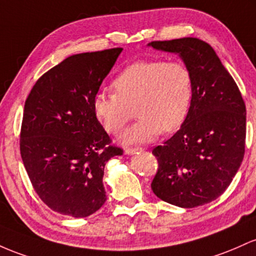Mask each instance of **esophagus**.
<instances>
[{
    "instance_id": "1",
    "label": "esophagus",
    "mask_w": 256,
    "mask_h": 256,
    "mask_svg": "<svg viewBox=\"0 0 256 256\" xmlns=\"http://www.w3.org/2000/svg\"><path fill=\"white\" fill-rule=\"evenodd\" d=\"M144 148H124V152L127 154H136V152H138V151H142Z\"/></svg>"
}]
</instances>
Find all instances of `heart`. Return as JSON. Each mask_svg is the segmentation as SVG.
Segmentation results:
<instances>
[{
    "label": "heart",
    "instance_id": "1",
    "mask_svg": "<svg viewBox=\"0 0 256 256\" xmlns=\"http://www.w3.org/2000/svg\"><path fill=\"white\" fill-rule=\"evenodd\" d=\"M116 93L100 92L93 99L94 114L108 133L120 134L136 106L140 117L122 136L124 144H144L162 132L172 133L182 126L190 111L192 74L178 60H140L114 78Z\"/></svg>",
    "mask_w": 256,
    "mask_h": 256
}]
</instances>
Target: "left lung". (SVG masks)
Listing matches in <instances>:
<instances>
[{"mask_svg": "<svg viewBox=\"0 0 256 256\" xmlns=\"http://www.w3.org/2000/svg\"><path fill=\"white\" fill-rule=\"evenodd\" d=\"M148 46L179 54L192 74V100L185 122L152 150L158 169L151 188L170 204L203 206L224 194L242 163L246 104L234 80L206 42L184 37Z\"/></svg>", "mask_w": 256, "mask_h": 256, "instance_id": "obj_1", "label": "left lung"}]
</instances>
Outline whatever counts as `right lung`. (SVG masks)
<instances>
[{
  "label": "right lung",
  "instance_id": "add662e5",
  "mask_svg": "<svg viewBox=\"0 0 256 256\" xmlns=\"http://www.w3.org/2000/svg\"><path fill=\"white\" fill-rule=\"evenodd\" d=\"M120 52L68 56L37 80L25 102L20 154L34 190L56 213L90 216L106 200L105 164L123 150L111 144L93 99Z\"/></svg>",
  "mask_w": 256,
  "mask_h": 256
}]
</instances>
